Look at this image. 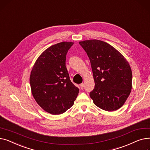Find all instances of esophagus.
<instances>
[{
    "label": "esophagus",
    "instance_id": "34e87169",
    "mask_svg": "<svg viewBox=\"0 0 150 150\" xmlns=\"http://www.w3.org/2000/svg\"><path fill=\"white\" fill-rule=\"evenodd\" d=\"M84 84L83 83H81V84H80V88H81V89H83L84 88Z\"/></svg>",
    "mask_w": 150,
    "mask_h": 150
}]
</instances>
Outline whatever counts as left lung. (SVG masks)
Listing matches in <instances>:
<instances>
[{
    "instance_id": "obj_1",
    "label": "left lung",
    "mask_w": 150,
    "mask_h": 150,
    "mask_svg": "<svg viewBox=\"0 0 150 150\" xmlns=\"http://www.w3.org/2000/svg\"><path fill=\"white\" fill-rule=\"evenodd\" d=\"M90 59L95 88L90 97L107 111L120 108L132 89V71L127 60L110 44L97 39L79 42Z\"/></svg>"
}]
</instances>
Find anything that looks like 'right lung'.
<instances>
[{"label":"right lung","mask_w":150,"mask_h":150,"mask_svg":"<svg viewBox=\"0 0 150 150\" xmlns=\"http://www.w3.org/2000/svg\"><path fill=\"white\" fill-rule=\"evenodd\" d=\"M73 44L62 42L50 46L38 57L31 71L32 95L45 111L53 115L64 113L72 107L79 92L66 66V54Z\"/></svg>","instance_id":"add662e5"}]
</instances>
